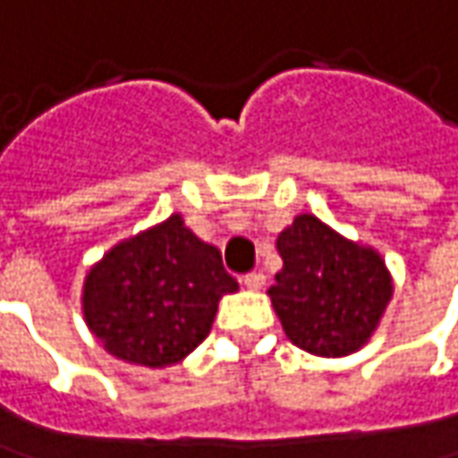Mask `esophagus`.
<instances>
[{
  "mask_svg": "<svg viewBox=\"0 0 458 458\" xmlns=\"http://www.w3.org/2000/svg\"><path fill=\"white\" fill-rule=\"evenodd\" d=\"M242 285H245V288H250V291H260V288L266 285V276H263L260 270L245 273V276H242Z\"/></svg>",
  "mask_w": 458,
  "mask_h": 458,
  "instance_id": "1",
  "label": "esophagus"
}]
</instances>
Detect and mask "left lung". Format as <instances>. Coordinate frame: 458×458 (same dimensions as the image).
<instances>
[{
	"instance_id": "1",
	"label": "left lung",
	"mask_w": 458,
	"mask_h": 458,
	"mask_svg": "<svg viewBox=\"0 0 458 458\" xmlns=\"http://www.w3.org/2000/svg\"><path fill=\"white\" fill-rule=\"evenodd\" d=\"M276 248L283 270L268 293L285 335L316 356L359 351L394 291L378 253L341 238L313 216L295 217Z\"/></svg>"
}]
</instances>
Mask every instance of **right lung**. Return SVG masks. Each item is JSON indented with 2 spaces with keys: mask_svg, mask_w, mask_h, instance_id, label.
Here are the masks:
<instances>
[{
  "mask_svg": "<svg viewBox=\"0 0 458 458\" xmlns=\"http://www.w3.org/2000/svg\"><path fill=\"white\" fill-rule=\"evenodd\" d=\"M238 291L217 248L198 241L182 217L114 245L85 281V320L112 356L170 366L203 344L217 301Z\"/></svg>",
  "mask_w": 458,
  "mask_h": 458,
  "instance_id": "1",
  "label": "right lung"
}]
</instances>
